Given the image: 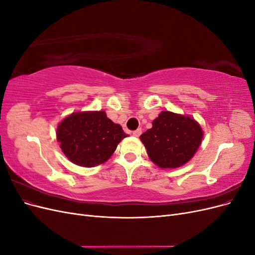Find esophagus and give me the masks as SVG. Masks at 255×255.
Wrapping results in <instances>:
<instances>
[{
	"label": "esophagus",
	"instance_id": "obj_1",
	"mask_svg": "<svg viewBox=\"0 0 255 255\" xmlns=\"http://www.w3.org/2000/svg\"><path fill=\"white\" fill-rule=\"evenodd\" d=\"M133 135H134V136H136V137L140 136V135H141V128H137V129H135L134 132H133Z\"/></svg>",
	"mask_w": 255,
	"mask_h": 255
}]
</instances>
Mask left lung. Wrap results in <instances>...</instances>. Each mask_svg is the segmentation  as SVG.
<instances>
[{
	"label": "left lung",
	"mask_w": 255,
	"mask_h": 255,
	"mask_svg": "<svg viewBox=\"0 0 255 255\" xmlns=\"http://www.w3.org/2000/svg\"><path fill=\"white\" fill-rule=\"evenodd\" d=\"M152 125L140 139L151 160L160 168L186 164L201 143L202 129L190 117L161 112Z\"/></svg>",
	"instance_id": "obj_1"
}]
</instances>
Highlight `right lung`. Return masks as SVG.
<instances>
[{
    "mask_svg": "<svg viewBox=\"0 0 255 255\" xmlns=\"http://www.w3.org/2000/svg\"><path fill=\"white\" fill-rule=\"evenodd\" d=\"M127 136L105 112L74 113L57 128L61 150L72 163L82 167L103 164Z\"/></svg>",
    "mask_w": 255,
    "mask_h": 255,
    "instance_id": "right-lung-1",
    "label": "right lung"
}]
</instances>
